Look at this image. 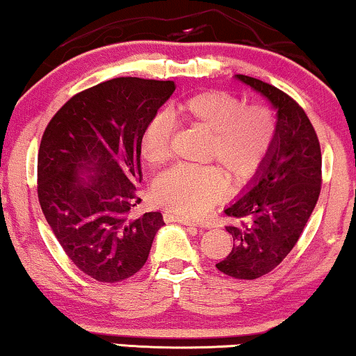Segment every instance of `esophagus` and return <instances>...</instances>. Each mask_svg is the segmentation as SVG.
<instances>
[{
    "label": "esophagus",
    "mask_w": 356,
    "mask_h": 356,
    "mask_svg": "<svg viewBox=\"0 0 356 356\" xmlns=\"http://www.w3.org/2000/svg\"><path fill=\"white\" fill-rule=\"evenodd\" d=\"M163 219L167 220V222H179V224H183V225H195V227H197V225L193 222V220L179 218V216H173V214H170V212H167V214H163Z\"/></svg>",
    "instance_id": "1"
}]
</instances>
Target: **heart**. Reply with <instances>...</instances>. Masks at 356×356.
<instances>
[{"label": "heart", "instance_id": "b5f03b06", "mask_svg": "<svg viewBox=\"0 0 356 356\" xmlns=\"http://www.w3.org/2000/svg\"><path fill=\"white\" fill-rule=\"evenodd\" d=\"M179 122L209 132L207 159L218 161L234 183H247L260 172L278 138V119L270 106L245 101L227 91L207 90L177 103ZM173 122L160 113L140 136L142 156L160 165L170 156ZM227 179L214 165H178L156 179L152 196L159 206L188 219L206 216L222 200Z\"/></svg>", "mask_w": 356, "mask_h": 356}]
</instances>
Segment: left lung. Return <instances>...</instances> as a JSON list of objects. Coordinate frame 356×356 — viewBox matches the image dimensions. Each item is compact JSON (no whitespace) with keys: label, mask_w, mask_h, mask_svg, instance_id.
I'll return each mask as SVG.
<instances>
[{"label":"left lung","mask_w":356,"mask_h":356,"mask_svg":"<svg viewBox=\"0 0 356 356\" xmlns=\"http://www.w3.org/2000/svg\"><path fill=\"white\" fill-rule=\"evenodd\" d=\"M278 109V138L261 172L225 209L234 247L216 268L237 280L270 273L296 245L317 204L322 184L319 137L289 95L258 78L237 75Z\"/></svg>","instance_id":"left-lung-1"}]
</instances>
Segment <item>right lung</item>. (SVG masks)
Instances as JSON below:
<instances>
[{"label": "right lung", "mask_w": 356, "mask_h": 356, "mask_svg": "<svg viewBox=\"0 0 356 356\" xmlns=\"http://www.w3.org/2000/svg\"><path fill=\"white\" fill-rule=\"evenodd\" d=\"M175 81L119 76L72 96L45 127L37 155L40 207L73 265L119 283L145 265L160 212L137 219L140 136ZM86 171L91 180L77 177Z\"/></svg>", "instance_id": "right-lung-1"}]
</instances>
